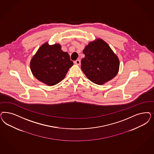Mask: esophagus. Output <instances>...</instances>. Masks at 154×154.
I'll use <instances>...</instances> for the list:
<instances>
[{"label":"esophagus","instance_id":"esophagus-1","mask_svg":"<svg viewBox=\"0 0 154 154\" xmlns=\"http://www.w3.org/2000/svg\"><path fill=\"white\" fill-rule=\"evenodd\" d=\"M74 63L76 65H80V60H76L75 61H74Z\"/></svg>","mask_w":154,"mask_h":154}]
</instances>
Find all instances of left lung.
Returning a JSON list of instances; mask_svg holds the SVG:
<instances>
[{
    "mask_svg": "<svg viewBox=\"0 0 154 154\" xmlns=\"http://www.w3.org/2000/svg\"><path fill=\"white\" fill-rule=\"evenodd\" d=\"M83 53L85 57L81 60V69L93 83L103 85L117 74L119 60L103 40L89 42Z\"/></svg>",
    "mask_w": 154,
    "mask_h": 154,
    "instance_id": "left-lung-1",
    "label": "left lung"
}]
</instances>
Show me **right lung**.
Here are the masks:
<instances>
[{
    "label": "right lung",
    "mask_w": 154,
    "mask_h": 154,
    "mask_svg": "<svg viewBox=\"0 0 154 154\" xmlns=\"http://www.w3.org/2000/svg\"><path fill=\"white\" fill-rule=\"evenodd\" d=\"M74 63L60 44L42 45L30 62V69L35 77L48 85L60 83Z\"/></svg>",
    "instance_id": "obj_1"
}]
</instances>
